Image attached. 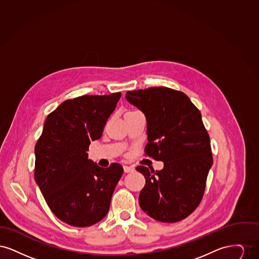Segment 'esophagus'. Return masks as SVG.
<instances>
[{"instance_id":"1","label":"esophagus","mask_w":259,"mask_h":259,"mask_svg":"<svg viewBox=\"0 0 259 259\" xmlns=\"http://www.w3.org/2000/svg\"><path fill=\"white\" fill-rule=\"evenodd\" d=\"M124 172H132L135 171V168L133 166H123Z\"/></svg>"}]
</instances>
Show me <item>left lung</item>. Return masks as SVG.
Masks as SVG:
<instances>
[{
  "instance_id": "left-lung-1",
  "label": "left lung",
  "mask_w": 259,
  "mask_h": 259,
  "mask_svg": "<svg viewBox=\"0 0 259 259\" xmlns=\"http://www.w3.org/2000/svg\"><path fill=\"white\" fill-rule=\"evenodd\" d=\"M125 97L147 117L146 154L164 162L160 171L136 168L146 179L140 206L158 222H180L199 206L212 165L201 113L184 92L168 87L127 91Z\"/></svg>"
}]
</instances>
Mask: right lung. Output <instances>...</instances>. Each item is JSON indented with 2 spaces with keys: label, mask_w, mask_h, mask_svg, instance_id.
I'll list each match as a JSON object with an SVG mask.
<instances>
[{
  "label": "right lung",
  "mask_w": 259,
  "mask_h": 259,
  "mask_svg": "<svg viewBox=\"0 0 259 259\" xmlns=\"http://www.w3.org/2000/svg\"><path fill=\"white\" fill-rule=\"evenodd\" d=\"M121 93L70 99L50 112L35 147V181L62 222L87 227L108 213L123 168L99 167L88 159L91 141L101 138Z\"/></svg>",
  "instance_id": "right-lung-1"
}]
</instances>
